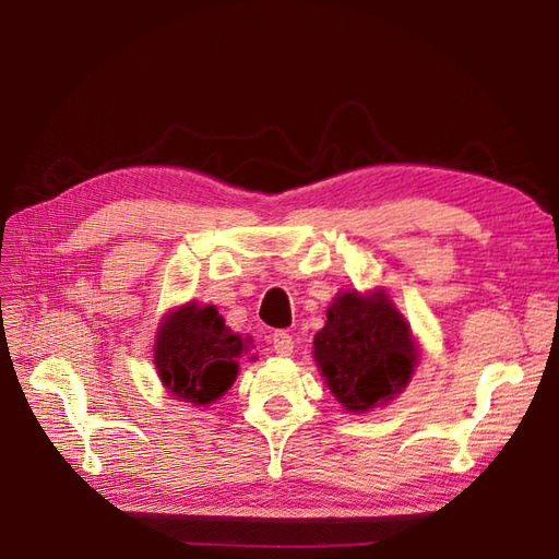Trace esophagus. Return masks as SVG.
<instances>
[{"instance_id": "esophagus-1", "label": "esophagus", "mask_w": 559, "mask_h": 559, "mask_svg": "<svg viewBox=\"0 0 559 559\" xmlns=\"http://www.w3.org/2000/svg\"><path fill=\"white\" fill-rule=\"evenodd\" d=\"M293 348H295V341L290 334H286V331H276V334H273V350L283 355V358H288Z\"/></svg>"}]
</instances>
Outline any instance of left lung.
I'll list each match as a JSON object with an SVG mask.
<instances>
[{
  "mask_svg": "<svg viewBox=\"0 0 559 559\" xmlns=\"http://www.w3.org/2000/svg\"><path fill=\"white\" fill-rule=\"evenodd\" d=\"M314 360L331 394L367 413L401 394L418 365V346L384 290L338 293L314 336Z\"/></svg>",
  "mask_w": 559,
  "mask_h": 559,
  "instance_id": "obj_1",
  "label": "left lung"
}]
</instances>
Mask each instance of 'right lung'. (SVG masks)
<instances>
[{
    "instance_id": "obj_1",
    "label": "right lung",
    "mask_w": 559,
    "mask_h": 559,
    "mask_svg": "<svg viewBox=\"0 0 559 559\" xmlns=\"http://www.w3.org/2000/svg\"><path fill=\"white\" fill-rule=\"evenodd\" d=\"M247 343L252 338L233 334L216 307L187 302L160 322L153 362L173 396L209 406L233 386Z\"/></svg>"
}]
</instances>
